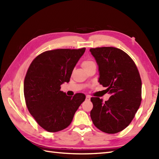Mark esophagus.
<instances>
[{
    "label": "esophagus",
    "mask_w": 159,
    "mask_h": 159,
    "mask_svg": "<svg viewBox=\"0 0 159 159\" xmlns=\"http://www.w3.org/2000/svg\"><path fill=\"white\" fill-rule=\"evenodd\" d=\"M90 98H91V97H90L89 96H86V100H90Z\"/></svg>",
    "instance_id": "34e87169"
}]
</instances>
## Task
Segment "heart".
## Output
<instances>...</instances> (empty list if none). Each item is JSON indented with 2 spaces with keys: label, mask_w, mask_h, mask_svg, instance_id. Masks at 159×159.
Instances as JSON below:
<instances>
[{
  "label": "heart",
  "mask_w": 159,
  "mask_h": 159,
  "mask_svg": "<svg viewBox=\"0 0 159 159\" xmlns=\"http://www.w3.org/2000/svg\"><path fill=\"white\" fill-rule=\"evenodd\" d=\"M92 63H93V62L92 61H90V60H85V61H83L82 62L81 65H82V67H83V68H85V67L90 66L91 64H92Z\"/></svg>",
  "instance_id": "obj_1"
}]
</instances>
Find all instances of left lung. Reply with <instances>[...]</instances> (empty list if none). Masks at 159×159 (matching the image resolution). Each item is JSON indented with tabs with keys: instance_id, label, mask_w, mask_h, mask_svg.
Returning a JSON list of instances; mask_svg holds the SVG:
<instances>
[{
	"instance_id": "left-lung-1",
	"label": "left lung",
	"mask_w": 159,
	"mask_h": 159,
	"mask_svg": "<svg viewBox=\"0 0 159 159\" xmlns=\"http://www.w3.org/2000/svg\"><path fill=\"white\" fill-rule=\"evenodd\" d=\"M90 52L98 66V82L111 96L103 102L91 98L90 116L93 124L104 133H119L130 124L140 106L141 80L130 57L119 48L101 47Z\"/></svg>"
}]
</instances>
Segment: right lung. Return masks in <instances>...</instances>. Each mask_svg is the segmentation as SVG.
<instances>
[{
    "label": "right lung",
    "mask_w": 159,
    "mask_h": 159,
    "mask_svg": "<svg viewBox=\"0 0 159 159\" xmlns=\"http://www.w3.org/2000/svg\"><path fill=\"white\" fill-rule=\"evenodd\" d=\"M85 51L57 49L40 54L33 61L24 82V95L29 113L43 129L55 133L72 122L85 99L84 93L67 96L61 85L69 83L74 67Z\"/></svg>",
    "instance_id": "add662e5"
}]
</instances>
